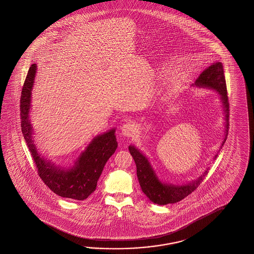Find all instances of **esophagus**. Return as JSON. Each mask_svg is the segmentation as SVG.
Returning <instances> with one entry per match:
<instances>
[{
    "instance_id": "1",
    "label": "esophagus",
    "mask_w": 254,
    "mask_h": 254,
    "mask_svg": "<svg viewBox=\"0 0 254 254\" xmlns=\"http://www.w3.org/2000/svg\"><path fill=\"white\" fill-rule=\"evenodd\" d=\"M134 133V126L131 124H125L121 128V134L125 137H130Z\"/></svg>"
}]
</instances>
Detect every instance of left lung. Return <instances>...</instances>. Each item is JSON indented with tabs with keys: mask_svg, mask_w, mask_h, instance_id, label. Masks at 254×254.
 I'll return each instance as SVG.
<instances>
[{
	"mask_svg": "<svg viewBox=\"0 0 254 254\" xmlns=\"http://www.w3.org/2000/svg\"><path fill=\"white\" fill-rule=\"evenodd\" d=\"M192 87L212 90L219 94V100L221 104L224 120V137L221 141V147L226 141L229 129V103L227 96L226 81L224 77L223 66L221 62H215L201 71L196 79ZM129 153L134 160L137 170V177L139 180L141 190L148 197L151 202L159 205H166L169 203H175L183 200L190 194L200 185L203 177L208 173V168L200 174L199 177L182 184H172L163 181L157 174L156 170L153 168L151 161L145 154L135 145H129ZM215 154L213 158H216Z\"/></svg>",
	"mask_w": 254,
	"mask_h": 254,
	"instance_id": "1",
	"label": "left lung"
}]
</instances>
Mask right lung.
<instances>
[{
    "label": "right lung",
    "instance_id": "add662e5",
    "mask_svg": "<svg viewBox=\"0 0 254 254\" xmlns=\"http://www.w3.org/2000/svg\"><path fill=\"white\" fill-rule=\"evenodd\" d=\"M37 65H31L22 88L20 106L22 134L38 168L39 175L46 186L61 197L85 200L96 189L103 168L117 149L116 129L112 128L93 137L72 165H57L45 158L35 143V132L30 114Z\"/></svg>",
    "mask_w": 254,
    "mask_h": 254
}]
</instances>
